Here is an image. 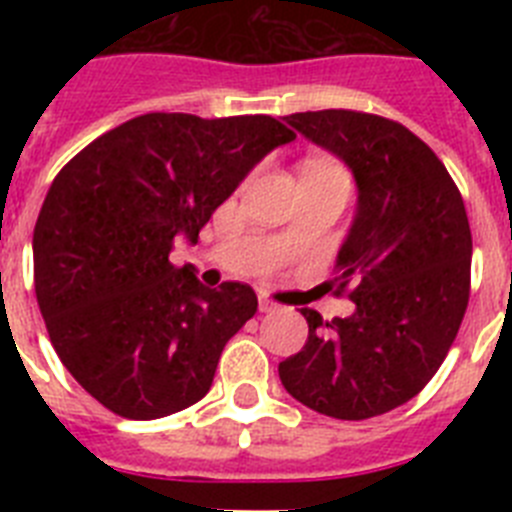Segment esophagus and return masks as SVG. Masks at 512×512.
Segmentation results:
<instances>
[{
  "label": "esophagus",
  "mask_w": 512,
  "mask_h": 512,
  "mask_svg": "<svg viewBox=\"0 0 512 512\" xmlns=\"http://www.w3.org/2000/svg\"><path fill=\"white\" fill-rule=\"evenodd\" d=\"M277 302H274V300H269V297H266V295H259V310L261 312H274V310H277Z\"/></svg>",
  "instance_id": "1"
}]
</instances>
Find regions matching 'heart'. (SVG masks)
Segmentation results:
<instances>
[{
	"mask_svg": "<svg viewBox=\"0 0 512 512\" xmlns=\"http://www.w3.org/2000/svg\"><path fill=\"white\" fill-rule=\"evenodd\" d=\"M307 171H341L338 166L328 164V161H320V158H310L305 164V171L302 174H307Z\"/></svg>",
	"mask_w": 512,
	"mask_h": 512,
	"instance_id": "1",
	"label": "heart"
}]
</instances>
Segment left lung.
Instances as JSON below:
<instances>
[{
	"label": "left lung",
	"instance_id": "left-lung-1",
	"mask_svg": "<svg viewBox=\"0 0 512 512\" xmlns=\"http://www.w3.org/2000/svg\"><path fill=\"white\" fill-rule=\"evenodd\" d=\"M284 120L351 166L359 210L336 264V295H348L354 315L323 320L302 307L310 333L279 379L330 418L390 413L431 382L467 312L464 200L441 158L390 117L318 110Z\"/></svg>",
	"mask_w": 512,
	"mask_h": 512
}]
</instances>
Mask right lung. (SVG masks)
Returning a JSON list of instances; mask_svg holds the SVG:
<instances>
[{"instance_id": "right-lung-1", "label": "right lung", "mask_w": 512, "mask_h": 512, "mask_svg": "<svg viewBox=\"0 0 512 512\" xmlns=\"http://www.w3.org/2000/svg\"><path fill=\"white\" fill-rule=\"evenodd\" d=\"M269 115L148 112L58 171L33 233L35 297L58 359L120 418L153 420L207 395L225 343L259 307L248 284L207 289L169 261L271 148Z\"/></svg>"}]
</instances>
